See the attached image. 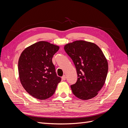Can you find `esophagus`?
Segmentation results:
<instances>
[{"label":"esophagus","instance_id":"1","mask_svg":"<svg viewBox=\"0 0 128 128\" xmlns=\"http://www.w3.org/2000/svg\"><path fill=\"white\" fill-rule=\"evenodd\" d=\"M66 75H63L62 76V77H61V78H62V80H66Z\"/></svg>","mask_w":128,"mask_h":128}]
</instances>
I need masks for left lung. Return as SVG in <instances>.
<instances>
[{"label":"left lung","instance_id":"obj_1","mask_svg":"<svg viewBox=\"0 0 128 128\" xmlns=\"http://www.w3.org/2000/svg\"><path fill=\"white\" fill-rule=\"evenodd\" d=\"M64 49L74 62L78 77L70 86L73 94L82 100L94 97L105 82L108 69L102 50L94 43L84 40L68 43Z\"/></svg>","mask_w":128,"mask_h":128}]
</instances>
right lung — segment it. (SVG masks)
I'll return each instance as SVG.
<instances>
[{"instance_id": "1", "label": "right lung", "mask_w": 128, "mask_h": 128, "mask_svg": "<svg viewBox=\"0 0 128 128\" xmlns=\"http://www.w3.org/2000/svg\"><path fill=\"white\" fill-rule=\"evenodd\" d=\"M59 46L40 41L26 48L18 62L19 78L29 94L40 100L54 94L61 78L58 76L52 59Z\"/></svg>"}]
</instances>
